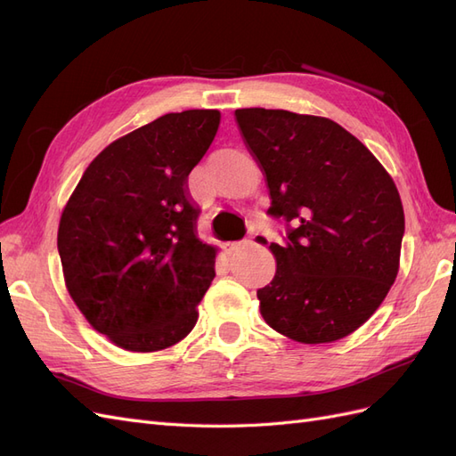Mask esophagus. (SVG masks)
<instances>
[{
	"label": "esophagus",
	"instance_id": "1",
	"mask_svg": "<svg viewBox=\"0 0 456 456\" xmlns=\"http://www.w3.org/2000/svg\"><path fill=\"white\" fill-rule=\"evenodd\" d=\"M247 245H253L251 238L249 240H243V241H236V243H226V251L228 253H236V251L243 249V247H247Z\"/></svg>",
	"mask_w": 456,
	"mask_h": 456
}]
</instances>
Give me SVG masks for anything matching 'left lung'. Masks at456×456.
Returning a JSON list of instances; mask_svg holds the SVG:
<instances>
[{
  "instance_id": "left-lung-1",
  "label": "left lung",
  "mask_w": 456,
  "mask_h": 456,
  "mask_svg": "<svg viewBox=\"0 0 456 456\" xmlns=\"http://www.w3.org/2000/svg\"><path fill=\"white\" fill-rule=\"evenodd\" d=\"M236 121L266 178L268 213L289 224L285 245H270L278 268L256 291L262 317L302 344L348 337L399 270L405 215L392 176L329 118L241 108Z\"/></svg>"
}]
</instances>
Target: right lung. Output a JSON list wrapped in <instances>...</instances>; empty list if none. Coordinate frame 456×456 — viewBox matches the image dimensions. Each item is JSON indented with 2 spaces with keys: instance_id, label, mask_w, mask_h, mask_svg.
<instances>
[{
  "instance_id": "right-lung-1",
  "label": "right lung",
  "mask_w": 456,
  "mask_h": 456,
  "mask_svg": "<svg viewBox=\"0 0 456 456\" xmlns=\"http://www.w3.org/2000/svg\"><path fill=\"white\" fill-rule=\"evenodd\" d=\"M218 123V110H184L121 136L89 163L61 215L68 293L123 350L171 348L198 322L216 247L198 238L186 181Z\"/></svg>"
}]
</instances>
